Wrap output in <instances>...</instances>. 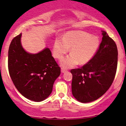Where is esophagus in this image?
I'll use <instances>...</instances> for the list:
<instances>
[{"mask_svg": "<svg viewBox=\"0 0 126 126\" xmlns=\"http://www.w3.org/2000/svg\"><path fill=\"white\" fill-rule=\"evenodd\" d=\"M61 71H62V72H63V73H64V72H66V71H67V69H65V68H61Z\"/></svg>", "mask_w": 126, "mask_h": 126, "instance_id": "obj_1", "label": "esophagus"}]
</instances>
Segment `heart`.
I'll return each instance as SVG.
<instances>
[{
    "label": "heart",
    "instance_id": "b5f03b06",
    "mask_svg": "<svg viewBox=\"0 0 126 126\" xmlns=\"http://www.w3.org/2000/svg\"><path fill=\"white\" fill-rule=\"evenodd\" d=\"M99 45L96 36L82 31H71L63 38H57L54 44V57L61 59L71 47V54L61 61L64 68H71L78 64L87 63L94 55Z\"/></svg>",
    "mask_w": 126,
    "mask_h": 126
}]
</instances>
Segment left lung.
<instances>
[{
	"label": "left lung",
	"instance_id": "obj_1",
	"mask_svg": "<svg viewBox=\"0 0 126 126\" xmlns=\"http://www.w3.org/2000/svg\"><path fill=\"white\" fill-rule=\"evenodd\" d=\"M102 39L92 58L80 68L71 70L72 74V93L82 103L95 101L111 87L118 64L115 42L102 31Z\"/></svg>",
	"mask_w": 126,
	"mask_h": 126
}]
</instances>
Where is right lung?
<instances>
[{"instance_id":"1","label":"right lung","mask_w":126,"mask_h":126,"mask_svg":"<svg viewBox=\"0 0 126 126\" xmlns=\"http://www.w3.org/2000/svg\"><path fill=\"white\" fill-rule=\"evenodd\" d=\"M21 34L13 38L8 50V67L17 91L30 100L40 102L49 96L61 68L49 48L38 54L28 53L20 42Z\"/></svg>"}]
</instances>
